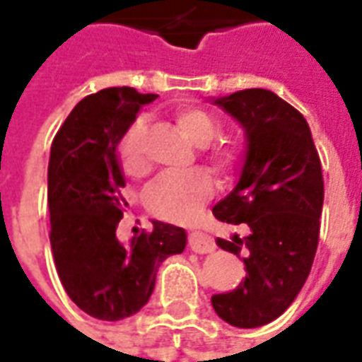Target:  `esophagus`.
I'll return each instance as SVG.
<instances>
[{"mask_svg":"<svg viewBox=\"0 0 362 362\" xmlns=\"http://www.w3.org/2000/svg\"><path fill=\"white\" fill-rule=\"evenodd\" d=\"M189 248L197 254H209L215 250V244H213L211 236L204 235L199 230H192L189 233Z\"/></svg>","mask_w":362,"mask_h":362,"instance_id":"1","label":"esophagus"}]
</instances>
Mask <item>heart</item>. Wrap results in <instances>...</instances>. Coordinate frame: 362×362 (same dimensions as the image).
Instances as JSON below:
<instances>
[{
    "label": "heart",
    "mask_w": 362,
    "mask_h": 362,
    "mask_svg": "<svg viewBox=\"0 0 362 362\" xmlns=\"http://www.w3.org/2000/svg\"><path fill=\"white\" fill-rule=\"evenodd\" d=\"M174 122L182 134L197 147H205L219 134V122L209 112L194 106H184L174 112ZM147 126L143 119L134 122L118 145V158L124 173L139 178L149 170L147 158ZM207 160L215 173L230 174L243 163L244 149L238 143H219L207 149ZM213 188L211 176L204 168H192L188 173L168 174L158 178L145 196V204L151 215L158 219L182 223L194 217Z\"/></svg>",
    "instance_id": "b5f03b06"
}]
</instances>
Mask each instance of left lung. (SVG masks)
<instances>
[{"label": "left lung", "instance_id": "left-lung-1", "mask_svg": "<svg viewBox=\"0 0 362 362\" xmlns=\"http://www.w3.org/2000/svg\"><path fill=\"white\" fill-rule=\"evenodd\" d=\"M209 103L244 132L238 182L213 215L250 228L244 238H217L219 248L243 258L246 277L211 304L230 326H266L300 293L316 256L324 205L318 151L303 114L272 90L244 89Z\"/></svg>", "mask_w": 362, "mask_h": 362}]
</instances>
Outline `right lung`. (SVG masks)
<instances>
[{"label":"right lung","mask_w":362,"mask_h":362,"mask_svg":"<svg viewBox=\"0 0 362 362\" xmlns=\"http://www.w3.org/2000/svg\"><path fill=\"white\" fill-rule=\"evenodd\" d=\"M157 95L112 87L75 106L54 137L48 165L50 244L59 281L89 316L118 322L149 300L158 266L186 248V230L151 221L153 230L119 243L126 199L118 145L143 104Z\"/></svg>","instance_id":"add662e5"}]
</instances>
